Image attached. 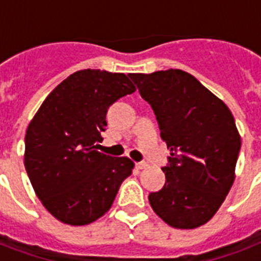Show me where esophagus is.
I'll use <instances>...</instances> for the list:
<instances>
[{"label":"esophagus","instance_id":"1","mask_svg":"<svg viewBox=\"0 0 261 261\" xmlns=\"http://www.w3.org/2000/svg\"><path fill=\"white\" fill-rule=\"evenodd\" d=\"M135 167L138 168V169H146L149 165H147V163H137L135 164Z\"/></svg>","mask_w":261,"mask_h":261}]
</instances>
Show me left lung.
Returning a JSON list of instances; mask_svg holds the SVG:
<instances>
[{"instance_id": "left-lung-1", "label": "left lung", "mask_w": 261, "mask_h": 261, "mask_svg": "<svg viewBox=\"0 0 261 261\" xmlns=\"http://www.w3.org/2000/svg\"><path fill=\"white\" fill-rule=\"evenodd\" d=\"M150 104L161 138L171 149L167 181L149 194L151 208L168 225L195 229L218 211L234 181L241 138L226 104L190 73L169 69L128 74Z\"/></svg>"}]
</instances>
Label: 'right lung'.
<instances>
[{
	"instance_id": "right-lung-1",
	"label": "right lung",
	"mask_w": 261,
	"mask_h": 261,
	"mask_svg": "<svg viewBox=\"0 0 261 261\" xmlns=\"http://www.w3.org/2000/svg\"><path fill=\"white\" fill-rule=\"evenodd\" d=\"M133 92L123 73L75 71L31 120L24 165L43 206L61 222L81 226L102 217L133 173L130 159L102 154L94 146L102 141L108 108Z\"/></svg>"
}]
</instances>
